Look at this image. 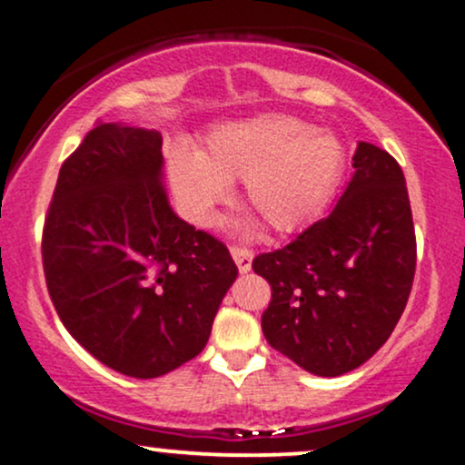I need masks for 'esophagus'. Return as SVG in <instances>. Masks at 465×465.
<instances>
[{"label":"esophagus","instance_id":"1","mask_svg":"<svg viewBox=\"0 0 465 465\" xmlns=\"http://www.w3.org/2000/svg\"><path fill=\"white\" fill-rule=\"evenodd\" d=\"M229 253H232L233 262H236L240 273H247V271H251V260H253V253H251L249 249L232 247L229 249Z\"/></svg>","mask_w":465,"mask_h":465}]
</instances>
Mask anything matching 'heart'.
Wrapping results in <instances>:
<instances>
[{
	"mask_svg": "<svg viewBox=\"0 0 465 465\" xmlns=\"http://www.w3.org/2000/svg\"><path fill=\"white\" fill-rule=\"evenodd\" d=\"M343 146L332 133L308 131L286 115L227 122L207 135L196 154H170V185L183 214L210 225L229 181L242 179V201L275 232L311 223L339 183Z\"/></svg>",
	"mask_w": 465,
	"mask_h": 465,
	"instance_id": "b5f03b06",
	"label": "heart"
}]
</instances>
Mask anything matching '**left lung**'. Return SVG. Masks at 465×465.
I'll list each match as a JSON object with an SVG mask.
<instances>
[{
	"label": "left lung",
	"instance_id": "1",
	"mask_svg": "<svg viewBox=\"0 0 465 465\" xmlns=\"http://www.w3.org/2000/svg\"><path fill=\"white\" fill-rule=\"evenodd\" d=\"M351 162L354 177L334 210L251 264L271 284L262 314L271 348L330 378L385 345L409 302L418 258L400 163L367 142Z\"/></svg>",
	"mask_w": 465,
	"mask_h": 465
}]
</instances>
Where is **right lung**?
I'll return each instance as SVG.
<instances>
[{
  "instance_id": "right-lung-1",
  "label": "right lung",
  "mask_w": 465,
  "mask_h": 465,
  "mask_svg": "<svg viewBox=\"0 0 465 465\" xmlns=\"http://www.w3.org/2000/svg\"><path fill=\"white\" fill-rule=\"evenodd\" d=\"M162 168L157 131L98 122L61 165L41 242L67 332L133 378L201 354L238 275L221 240L174 214Z\"/></svg>"
}]
</instances>
